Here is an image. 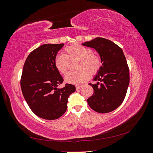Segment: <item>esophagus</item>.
<instances>
[{
	"mask_svg": "<svg viewBox=\"0 0 153 153\" xmlns=\"http://www.w3.org/2000/svg\"><path fill=\"white\" fill-rule=\"evenodd\" d=\"M82 87H83L82 86H76V90H79L80 88H82Z\"/></svg>",
	"mask_w": 153,
	"mask_h": 153,
	"instance_id": "obj_1",
	"label": "esophagus"
}]
</instances>
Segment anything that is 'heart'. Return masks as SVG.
<instances>
[{
    "mask_svg": "<svg viewBox=\"0 0 153 153\" xmlns=\"http://www.w3.org/2000/svg\"><path fill=\"white\" fill-rule=\"evenodd\" d=\"M65 55H56L54 59V66L59 74L66 75L69 69V61L77 59L76 68L78 70L70 72L67 75V83L79 84L87 81L90 74L96 76L102 67L101 57L93 50L81 44H74L64 48Z\"/></svg>",
    "mask_w": 153,
    "mask_h": 153,
    "instance_id": "1",
    "label": "heart"
}]
</instances>
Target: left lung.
<instances>
[{
    "label": "left lung",
    "mask_w": 153,
    "mask_h": 153,
    "mask_svg": "<svg viewBox=\"0 0 153 153\" xmlns=\"http://www.w3.org/2000/svg\"><path fill=\"white\" fill-rule=\"evenodd\" d=\"M82 45L95 48L102 59V67L95 81L89 85L94 89L87 101L90 107L100 113L116 109L123 102L129 83V71L126 56L120 46L103 38H96Z\"/></svg>",
    "instance_id": "obj_1"
}]
</instances>
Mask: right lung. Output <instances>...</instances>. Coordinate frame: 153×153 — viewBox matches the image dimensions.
Here are the masks:
<instances>
[{"instance_id": "1", "label": "right lung", "mask_w": 153, "mask_h": 153, "mask_svg": "<svg viewBox=\"0 0 153 153\" xmlns=\"http://www.w3.org/2000/svg\"><path fill=\"white\" fill-rule=\"evenodd\" d=\"M64 44H46L31 52L23 68L21 88L32 112L45 120L61 117L67 108V99L76 91L74 85L65 84L54 66V59Z\"/></svg>"}]
</instances>
